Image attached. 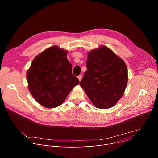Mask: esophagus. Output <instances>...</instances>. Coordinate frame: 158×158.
<instances>
[{
  "label": "esophagus",
  "mask_w": 158,
  "mask_h": 158,
  "mask_svg": "<svg viewBox=\"0 0 158 158\" xmlns=\"http://www.w3.org/2000/svg\"><path fill=\"white\" fill-rule=\"evenodd\" d=\"M78 80H79L80 82L81 80H82V75H79V76H78Z\"/></svg>",
  "instance_id": "esophagus-1"
}]
</instances>
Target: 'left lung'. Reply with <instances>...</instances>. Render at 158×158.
<instances>
[{
    "label": "left lung",
    "instance_id": "1",
    "mask_svg": "<svg viewBox=\"0 0 158 158\" xmlns=\"http://www.w3.org/2000/svg\"><path fill=\"white\" fill-rule=\"evenodd\" d=\"M86 67L80 85L90 101L99 109L114 106L127 87L125 62L107 47L101 46L88 52Z\"/></svg>",
    "mask_w": 158,
    "mask_h": 158
}]
</instances>
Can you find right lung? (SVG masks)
I'll use <instances>...</instances> for the list:
<instances>
[{
  "label": "right lung",
  "instance_id": "obj_1",
  "mask_svg": "<svg viewBox=\"0 0 158 158\" xmlns=\"http://www.w3.org/2000/svg\"><path fill=\"white\" fill-rule=\"evenodd\" d=\"M67 51L52 46L37 55L27 70L30 94L42 106L55 108L63 103L73 88L79 84L72 74Z\"/></svg>",
  "mask_w": 158,
  "mask_h": 158
}]
</instances>
